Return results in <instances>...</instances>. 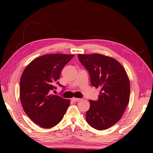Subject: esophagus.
<instances>
[{"instance_id":"1","label":"esophagus","mask_w":153,"mask_h":153,"mask_svg":"<svg viewBox=\"0 0 153 153\" xmlns=\"http://www.w3.org/2000/svg\"><path fill=\"white\" fill-rule=\"evenodd\" d=\"M71 100H72V101H74V102H77V101H79V100H81V98H73Z\"/></svg>"}]
</instances>
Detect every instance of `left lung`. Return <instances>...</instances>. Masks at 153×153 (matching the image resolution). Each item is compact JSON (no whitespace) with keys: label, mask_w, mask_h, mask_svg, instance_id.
<instances>
[{"label":"left lung","mask_w":153,"mask_h":153,"mask_svg":"<svg viewBox=\"0 0 153 153\" xmlns=\"http://www.w3.org/2000/svg\"><path fill=\"white\" fill-rule=\"evenodd\" d=\"M77 56L89 72L92 86L100 89L98 100H89L86 121L93 128L104 130L120 121L128 105V74L120 62L110 56L98 53Z\"/></svg>","instance_id":"obj_1"}]
</instances>
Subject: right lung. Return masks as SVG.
<instances>
[{
    "label": "right lung",
    "mask_w": 153,
    "mask_h": 153,
    "mask_svg": "<svg viewBox=\"0 0 153 153\" xmlns=\"http://www.w3.org/2000/svg\"><path fill=\"white\" fill-rule=\"evenodd\" d=\"M74 55L49 54L30 62L21 76L19 96L26 115L43 128H51L62 120L70 100L50 94L59 86L58 80L64 66Z\"/></svg>",
    "instance_id": "right-lung-1"
}]
</instances>
